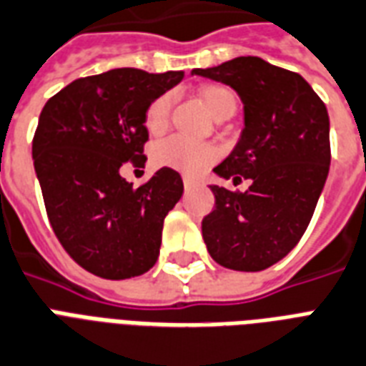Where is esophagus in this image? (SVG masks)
Instances as JSON below:
<instances>
[{"instance_id":"1","label":"esophagus","mask_w":366,"mask_h":366,"mask_svg":"<svg viewBox=\"0 0 366 366\" xmlns=\"http://www.w3.org/2000/svg\"><path fill=\"white\" fill-rule=\"evenodd\" d=\"M197 185H198V179H194V177H191V175H183V187H185L187 191Z\"/></svg>"}]
</instances>
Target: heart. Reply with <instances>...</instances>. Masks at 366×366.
Segmentation results:
<instances>
[{"mask_svg": "<svg viewBox=\"0 0 366 366\" xmlns=\"http://www.w3.org/2000/svg\"><path fill=\"white\" fill-rule=\"evenodd\" d=\"M200 99L215 118L237 109L234 93L225 86L202 87ZM169 109H172L169 93H164L154 99L144 110V127L151 133L162 132L168 124ZM215 157H217V149L214 144L206 143V141H194V139L183 137V135H169V137L158 141L152 149V160L157 166L179 169L183 174H197L208 164L214 162Z\"/></svg>", "mask_w": 366, "mask_h": 366, "instance_id": "1", "label": "heart"}]
</instances>
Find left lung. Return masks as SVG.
Wrapping results in <instances>:
<instances>
[{"mask_svg":"<svg viewBox=\"0 0 366 366\" xmlns=\"http://www.w3.org/2000/svg\"><path fill=\"white\" fill-rule=\"evenodd\" d=\"M192 74L227 84L244 103V129L214 172L248 191L212 185L202 219L209 256L234 271H263L298 244L330 168V122L321 97L296 72L259 56H237Z\"/></svg>","mask_w":366,"mask_h":366,"instance_id":"left-lung-1","label":"left lung"}]
</instances>
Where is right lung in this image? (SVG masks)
<instances>
[{
    "label": "right lung",
    "instance_id": "right-lung-1",
    "mask_svg": "<svg viewBox=\"0 0 366 366\" xmlns=\"http://www.w3.org/2000/svg\"><path fill=\"white\" fill-rule=\"evenodd\" d=\"M181 80V70L116 68L68 84L39 114L32 157L51 227L68 256L101 279L137 277L157 263L181 175L162 168L135 189L120 168L147 160L144 110Z\"/></svg>",
    "mask_w": 366,
    "mask_h": 366
}]
</instances>
